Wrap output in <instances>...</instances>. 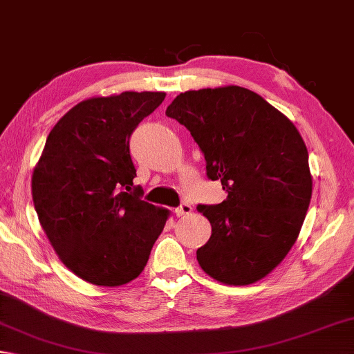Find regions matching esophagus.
I'll return each mask as SVG.
<instances>
[{"mask_svg": "<svg viewBox=\"0 0 354 354\" xmlns=\"http://www.w3.org/2000/svg\"><path fill=\"white\" fill-rule=\"evenodd\" d=\"M191 211H192V206H191V203H188V202H183L182 205L178 206V208L176 209V214L180 217V216H188V214H191Z\"/></svg>", "mask_w": 354, "mask_h": 354, "instance_id": "34e87169", "label": "esophagus"}]
</instances>
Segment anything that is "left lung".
Wrapping results in <instances>:
<instances>
[{
	"label": "left lung",
	"instance_id": "1",
	"mask_svg": "<svg viewBox=\"0 0 354 354\" xmlns=\"http://www.w3.org/2000/svg\"><path fill=\"white\" fill-rule=\"evenodd\" d=\"M166 115L191 132L206 176L228 197L200 205L211 237L197 250L209 277L250 285L276 268L297 240L310 206L308 151L288 117L240 86L186 91Z\"/></svg>",
	"mask_w": 354,
	"mask_h": 354
}]
</instances>
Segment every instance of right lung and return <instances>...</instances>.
Wrapping results in <instances>:
<instances>
[{"label": "right lung", "mask_w": 354, "mask_h": 354, "mask_svg": "<svg viewBox=\"0 0 354 354\" xmlns=\"http://www.w3.org/2000/svg\"><path fill=\"white\" fill-rule=\"evenodd\" d=\"M165 92L92 97L58 120L32 174L41 228L83 281L120 286L140 276L169 211L140 198L129 137Z\"/></svg>", "instance_id": "add662e5"}]
</instances>
